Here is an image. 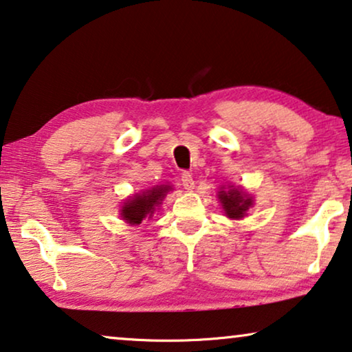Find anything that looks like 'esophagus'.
Listing matches in <instances>:
<instances>
[{"instance_id":"34e87169","label":"esophagus","mask_w":352,"mask_h":352,"mask_svg":"<svg viewBox=\"0 0 352 352\" xmlns=\"http://www.w3.org/2000/svg\"><path fill=\"white\" fill-rule=\"evenodd\" d=\"M182 185L188 191L195 190V180H192V175L190 174V172H183L182 174Z\"/></svg>"}]
</instances>
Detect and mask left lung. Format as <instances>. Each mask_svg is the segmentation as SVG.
<instances>
[{"label": "left lung", "instance_id": "1", "mask_svg": "<svg viewBox=\"0 0 352 352\" xmlns=\"http://www.w3.org/2000/svg\"><path fill=\"white\" fill-rule=\"evenodd\" d=\"M219 199L223 207L225 214L228 219L232 220H241L244 219L247 210L254 206V197L247 195L245 191H242L241 188H232L230 186L228 190L219 191Z\"/></svg>", "mask_w": 352, "mask_h": 352}]
</instances>
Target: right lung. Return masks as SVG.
<instances>
[{
	"label": "right lung",
	"instance_id": "right-lung-1",
	"mask_svg": "<svg viewBox=\"0 0 352 352\" xmlns=\"http://www.w3.org/2000/svg\"><path fill=\"white\" fill-rule=\"evenodd\" d=\"M170 190L169 185H156L150 190L142 191L140 195L137 192L129 197L121 207L122 220L129 225H140L145 219L150 220Z\"/></svg>",
	"mask_w": 352,
	"mask_h": 352
}]
</instances>
